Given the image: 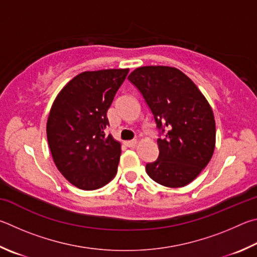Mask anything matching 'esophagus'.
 I'll use <instances>...</instances> for the list:
<instances>
[{"label":"esophagus","instance_id":"34e87169","mask_svg":"<svg viewBox=\"0 0 257 257\" xmlns=\"http://www.w3.org/2000/svg\"><path fill=\"white\" fill-rule=\"evenodd\" d=\"M124 145H125L126 147H128V148H134V147H136V146L138 145V141H137V140L125 141V142H124Z\"/></svg>","mask_w":257,"mask_h":257}]
</instances>
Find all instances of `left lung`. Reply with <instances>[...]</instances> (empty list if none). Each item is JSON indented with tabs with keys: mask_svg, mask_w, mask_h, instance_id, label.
<instances>
[{
	"mask_svg": "<svg viewBox=\"0 0 257 257\" xmlns=\"http://www.w3.org/2000/svg\"><path fill=\"white\" fill-rule=\"evenodd\" d=\"M140 90L165 137L157 140L159 157L147 164L155 182L183 187L199 176L212 158L215 120L209 101L197 85L173 66H141L128 75Z\"/></svg>",
	"mask_w": 257,
	"mask_h": 257,
	"instance_id": "1",
	"label": "left lung"
}]
</instances>
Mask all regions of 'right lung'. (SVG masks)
<instances>
[{
  "label": "right lung",
  "mask_w": 257,
  "mask_h": 257,
  "mask_svg": "<svg viewBox=\"0 0 257 257\" xmlns=\"http://www.w3.org/2000/svg\"><path fill=\"white\" fill-rule=\"evenodd\" d=\"M128 69L85 71L70 80L54 100L46 132L57 169L80 190H96L115 177L120 143L106 136L107 111Z\"/></svg>",
  "instance_id": "1"
}]
</instances>
